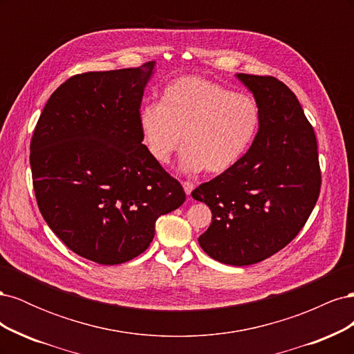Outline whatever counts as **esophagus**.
Returning a JSON list of instances; mask_svg holds the SVG:
<instances>
[{"mask_svg": "<svg viewBox=\"0 0 354 354\" xmlns=\"http://www.w3.org/2000/svg\"><path fill=\"white\" fill-rule=\"evenodd\" d=\"M183 187H185V192H186V195L187 196H190V194H192V190L195 189V185L192 183V181H183Z\"/></svg>", "mask_w": 354, "mask_h": 354, "instance_id": "obj_1", "label": "esophagus"}]
</instances>
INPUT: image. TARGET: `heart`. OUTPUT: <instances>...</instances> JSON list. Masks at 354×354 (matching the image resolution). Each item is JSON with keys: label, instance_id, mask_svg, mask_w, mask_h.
Masks as SVG:
<instances>
[{"label": "heart", "instance_id": "obj_1", "mask_svg": "<svg viewBox=\"0 0 354 354\" xmlns=\"http://www.w3.org/2000/svg\"><path fill=\"white\" fill-rule=\"evenodd\" d=\"M143 145L158 164L167 165L183 146L186 171L218 174L246 153L260 127L255 100L196 77L169 82L160 103H147L138 113Z\"/></svg>", "mask_w": 354, "mask_h": 354}]
</instances>
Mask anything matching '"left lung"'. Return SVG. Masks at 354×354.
I'll return each instance as SVG.
<instances>
[{"instance_id":"obj_1","label":"left lung","mask_w":354,"mask_h":354,"mask_svg":"<svg viewBox=\"0 0 354 354\" xmlns=\"http://www.w3.org/2000/svg\"><path fill=\"white\" fill-rule=\"evenodd\" d=\"M236 77L260 109L259 133L236 164L192 198L212 212L201 248L220 263L250 266L285 248L304 227L322 177L313 127L295 94L269 75Z\"/></svg>"}]
</instances>
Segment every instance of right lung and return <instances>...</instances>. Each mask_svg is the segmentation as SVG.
Returning <instances> with one entry per match:
<instances>
[{"label":"right lung","instance_id":"right-lung-1","mask_svg":"<svg viewBox=\"0 0 354 354\" xmlns=\"http://www.w3.org/2000/svg\"><path fill=\"white\" fill-rule=\"evenodd\" d=\"M155 62L73 75L50 95L30 140L38 208L69 250L121 264L147 250L155 223L186 201L149 155L138 113Z\"/></svg>","mask_w":354,"mask_h":354}]
</instances>
